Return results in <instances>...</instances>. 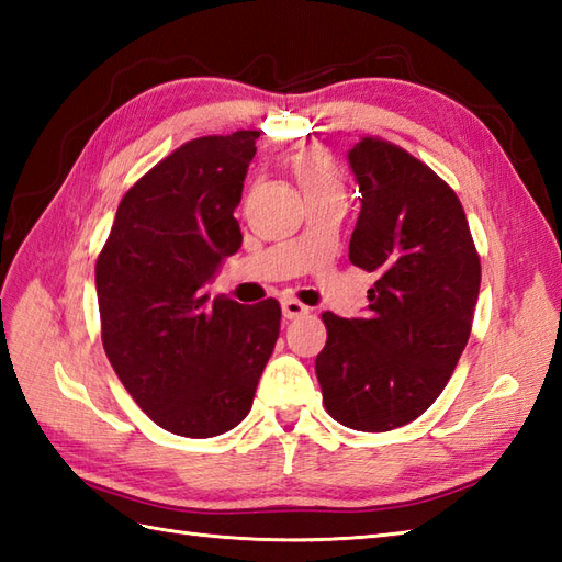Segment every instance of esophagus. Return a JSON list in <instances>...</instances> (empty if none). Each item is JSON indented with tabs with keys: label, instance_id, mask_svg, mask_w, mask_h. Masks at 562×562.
Segmentation results:
<instances>
[{
	"label": "esophagus",
	"instance_id": "1",
	"mask_svg": "<svg viewBox=\"0 0 562 562\" xmlns=\"http://www.w3.org/2000/svg\"><path fill=\"white\" fill-rule=\"evenodd\" d=\"M308 312H312V308H308L306 304H302V302H296V300H282V314H284V318H302V316H306Z\"/></svg>",
	"mask_w": 562,
	"mask_h": 562
}]
</instances>
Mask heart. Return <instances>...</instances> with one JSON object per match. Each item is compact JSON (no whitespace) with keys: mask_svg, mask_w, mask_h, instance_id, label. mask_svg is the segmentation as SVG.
Listing matches in <instances>:
<instances>
[{"mask_svg":"<svg viewBox=\"0 0 562 562\" xmlns=\"http://www.w3.org/2000/svg\"><path fill=\"white\" fill-rule=\"evenodd\" d=\"M290 166L302 186L306 202L345 195V183L338 166L330 159V154L321 147H302L292 157Z\"/></svg>","mask_w":562,"mask_h":562,"instance_id":"heart-1","label":"heart"}]
</instances>
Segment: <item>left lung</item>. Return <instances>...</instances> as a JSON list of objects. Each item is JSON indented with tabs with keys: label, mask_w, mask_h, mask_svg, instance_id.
I'll list each match as a JSON object with an SVG mask.
<instances>
[{
	"label": "left lung",
	"mask_w": 562,
	"mask_h": 562,
	"mask_svg": "<svg viewBox=\"0 0 562 562\" xmlns=\"http://www.w3.org/2000/svg\"><path fill=\"white\" fill-rule=\"evenodd\" d=\"M362 190L350 262L376 274L364 318L321 314L316 376L333 420L389 432L445 391L469 342L481 256L447 181L403 147L362 137L348 154Z\"/></svg>",
	"instance_id": "left-lung-1"
}]
</instances>
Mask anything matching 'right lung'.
<instances>
[{
	"instance_id": "add662e5",
	"label": "right lung",
	"mask_w": 562,
	"mask_h": 562,
	"mask_svg": "<svg viewBox=\"0 0 562 562\" xmlns=\"http://www.w3.org/2000/svg\"><path fill=\"white\" fill-rule=\"evenodd\" d=\"M258 135H205L171 151L123 195L97 258L103 350L139 408L181 437L244 420L280 336L274 300L205 294L244 241L234 210Z\"/></svg>"
}]
</instances>
